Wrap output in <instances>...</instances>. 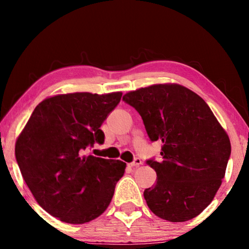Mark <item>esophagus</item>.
I'll list each match as a JSON object with an SVG mask.
<instances>
[{
    "instance_id": "1",
    "label": "esophagus",
    "mask_w": 249,
    "mask_h": 249,
    "mask_svg": "<svg viewBox=\"0 0 249 249\" xmlns=\"http://www.w3.org/2000/svg\"><path fill=\"white\" fill-rule=\"evenodd\" d=\"M140 165H142V160L140 158H135L134 161L129 163L130 167H138Z\"/></svg>"
}]
</instances>
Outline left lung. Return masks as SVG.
Masks as SVG:
<instances>
[{"mask_svg":"<svg viewBox=\"0 0 249 249\" xmlns=\"http://www.w3.org/2000/svg\"><path fill=\"white\" fill-rule=\"evenodd\" d=\"M124 102L140 113L161 160H147L157 181L144 191L155 215L169 222L196 217L212 202L231 156V142L205 101L180 84L130 91Z\"/></svg>","mask_w":249,"mask_h":249,"instance_id":"1","label":"left lung"}]
</instances>
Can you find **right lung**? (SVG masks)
Listing matches in <instances>:
<instances>
[{
    "label": "right lung",
    "mask_w": 249,
    "mask_h": 249,
    "mask_svg": "<svg viewBox=\"0 0 249 249\" xmlns=\"http://www.w3.org/2000/svg\"><path fill=\"white\" fill-rule=\"evenodd\" d=\"M121 92L60 94L40 102L16 141V161L35 200L50 215L69 224L100 216L114 195L126 163L86 155L103 144L100 129Z\"/></svg>",
    "instance_id": "add662e5"
}]
</instances>
